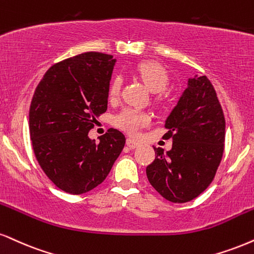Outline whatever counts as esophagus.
Instances as JSON below:
<instances>
[{"mask_svg": "<svg viewBox=\"0 0 254 254\" xmlns=\"http://www.w3.org/2000/svg\"><path fill=\"white\" fill-rule=\"evenodd\" d=\"M126 143H127V146L129 147L130 149H133V148H136L137 146H139V142H136V141H134V140H132V139H127V141H126Z\"/></svg>", "mask_w": 254, "mask_h": 254, "instance_id": "obj_1", "label": "esophagus"}]
</instances>
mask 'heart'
<instances>
[{"label": "heart", "mask_w": 254, "mask_h": 254, "mask_svg": "<svg viewBox=\"0 0 254 254\" xmlns=\"http://www.w3.org/2000/svg\"><path fill=\"white\" fill-rule=\"evenodd\" d=\"M136 73L139 75L146 87L153 93L162 92L168 83V74L161 64L155 62H142L136 67ZM121 77L114 76L109 83L108 96L111 100L118 98L121 88ZM149 115L146 113L136 111V109L127 108L122 111L115 118V125L125 130V132L132 134L137 133L141 127H145L149 124Z\"/></svg>", "instance_id": "obj_1"}]
</instances>
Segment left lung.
Here are the masks:
<instances>
[{"mask_svg": "<svg viewBox=\"0 0 254 254\" xmlns=\"http://www.w3.org/2000/svg\"><path fill=\"white\" fill-rule=\"evenodd\" d=\"M165 127L168 132L164 137L173 140L172 149L164 153L154 148L147 178L168 201H190L212 183L224 153V113L205 75L190 77Z\"/></svg>", "mask_w": 254, "mask_h": 254, "instance_id": "obj_1", "label": "left lung"}]
</instances>
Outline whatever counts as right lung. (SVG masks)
Masks as SVG:
<instances>
[{
	"instance_id": "right-lung-1",
	"label": "right lung",
	"mask_w": 254,
	"mask_h": 254,
	"mask_svg": "<svg viewBox=\"0 0 254 254\" xmlns=\"http://www.w3.org/2000/svg\"><path fill=\"white\" fill-rule=\"evenodd\" d=\"M115 59L88 52L52 65L37 84L29 109L34 153L47 177L70 194L95 189L107 178L126 143L111 128L96 143L88 136L107 111Z\"/></svg>"
}]
</instances>
